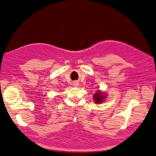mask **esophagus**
<instances>
[{
    "instance_id": "34e87169",
    "label": "esophagus",
    "mask_w": 156,
    "mask_h": 156,
    "mask_svg": "<svg viewBox=\"0 0 156 156\" xmlns=\"http://www.w3.org/2000/svg\"><path fill=\"white\" fill-rule=\"evenodd\" d=\"M74 84L76 85V87H77V85H78V84H77V83H75Z\"/></svg>"
}]
</instances>
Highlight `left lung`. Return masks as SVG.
Wrapping results in <instances>:
<instances>
[{"instance_id": "8db88e82", "label": "left lung", "mask_w": 156, "mask_h": 156, "mask_svg": "<svg viewBox=\"0 0 156 156\" xmlns=\"http://www.w3.org/2000/svg\"><path fill=\"white\" fill-rule=\"evenodd\" d=\"M93 97L96 103H101L105 98V95H104L102 92H97V93H95Z\"/></svg>"}]
</instances>
